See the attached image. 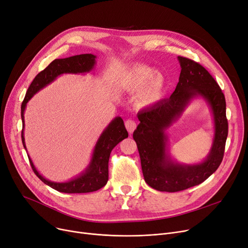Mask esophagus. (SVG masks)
<instances>
[{"label": "esophagus", "instance_id": "obj_1", "mask_svg": "<svg viewBox=\"0 0 248 248\" xmlns=\"http://www.w3.org/2000/svg\"><path fill=\"white\" fill-rule=\"evenodd\" d=\"M124 125L127 129V132L129 134H133L134 131L136 129V127H137V123L134 120H126L125 123H124Z\"/></svg>", "mask_w": 248, "mask_h": 248}]
</instances>
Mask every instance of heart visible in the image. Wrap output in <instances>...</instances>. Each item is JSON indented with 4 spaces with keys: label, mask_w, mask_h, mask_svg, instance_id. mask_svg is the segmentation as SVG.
Returning a JSON list of instances; mask_svg holds the SVG:
<instances>
[{
    "label": "heart",
    "mask_w": 248,
    "mask_h": 248,
    "mask_svg": "<svg viewBox=\"0 0 248 248\" xmlns=\"http://www.w3.org/2000/svg\"><path fill=\"white\" fill-rule=\"evenodd\" d=\"M125 93H137L134 102L139 108H149L160 103L166 93L167 78L145 64H136L125 69L119 79Z\"/></svg>",
    "instance_id": "obj_1"
}]
</instances>
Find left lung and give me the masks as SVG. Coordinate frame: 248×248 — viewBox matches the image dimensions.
<instances>
[{
  "label": "left lung",
  "mask_w": 248,
  "mask_h": 248,
  "mask_svg": "<svg viewBox=\"0 0 248 248\" xmlns=\"http://www.w3.org/2000/svg\"><path fill=\"white\" fill-rule=\"evenodd\" d=\"M179 82L170 98L138 112L140 122L134 132L146 183L161 192H178L201 184L223 159L228 135L225 97L214 78L191 59L178 56ZM202 98L214 117L215 136L207 157L199 163L181 164L168 152L167 129L178 120L189 103Z\"/></svg>",
  "instance_id": "left-lung-1"
}]
</instances>
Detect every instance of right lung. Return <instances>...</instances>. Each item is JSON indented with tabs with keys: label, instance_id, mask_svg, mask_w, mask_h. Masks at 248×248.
<instances>
[{
	"label": "right lung",
	"instance_id": "add662e5",
	"mask_svg": "<svg viewBox=\"0 0 248 248\" xmlns=\"http://www.w3.org/2000/svg\"><path fill=\"white\" fill-rule=\"evenodd\" d=\"M96 56L93 54H80L67 58L55 59L52 61L48 66L38 73L34 80L30 84L27 93L21 106V117L23 123L22 129V142L27 152L24 137L25 120L24 113L28 101L37 93L57 79V77L62 74H86L94 70L96 64ZM128 134L124 124V121L121 116H115L114 119L103 129L99 136L96 144L94 146L93 155L89 164L84 170L76 177L65 181V182H54L44 178L38 172L31 157L28 154V158L33 169L34 173L40 179L43 183L54 190L62 193H89L97 191L108 183V160L112 149L126 139Z\"/></svg>",
	"mask_w": 248,
	"mask_h": 248
}]
</instances>
